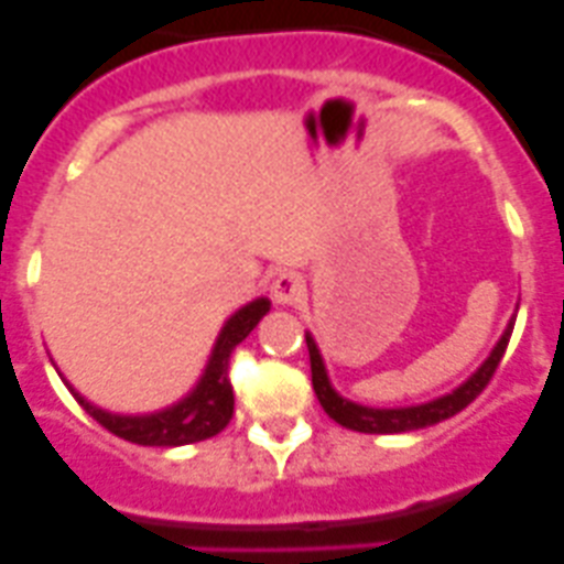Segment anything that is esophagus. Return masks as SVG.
<instances>
[{"mask_svg":"<svg viewBox=\"0 0 564 564\" xmlns=\"http://www.w3.org/2000/svg\"><path fill=\"white\" fill-rule=\"evenodd\" d=\"M272 297H275V303H281V305L300 303V300L305 297L303 275H300V272H294V270L281 272V275L272 281Z\"/></svg>","mask_w":564,"mask_h":564,"instance_id":"34e87169","label":"esophagus"}]
</instances>
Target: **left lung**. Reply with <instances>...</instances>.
I'll return each mask as SVG.
<instances>
[{
    "mask_svg": "<svg viewBox=\"0 0 564 564\" xmlns=\"http://www.w3.org/2000/svg\"><path fill=\"white\" fill-rule=\"evenodd\" d=\"M513 324L516 322L510 318L508 329H505V335L499 338V344L494 346V351L488 355V360L482 362V366L477 368V371L471 373V377L466 379L458 390L447 392V395L436 398V401L420 403V406L371 409V406H360V403L349 401V398H340L338 392L333 390V384H329L327 371H324L322 355H318V349H316V340L311 338V333H308L305 335V344H308V355H311V382H314L316 398H318V403L324 406V412H327L335 423L344 425V429L360 431V434H403V431L425 429V425L442 423V420L458 414L460 409L469 406V403L475 401L482 390H486V384L491 382L494 371H497L499 362H502L505 349H508V344H510V335H513Z\"/></svg>",
    "mask_w": 564,
    "mask_h": 564,
    "instance_id": "8db88e82",
    "label": "left lung"
}]
</instances>
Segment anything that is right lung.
Returning a JSON list of instances; mask_svg holds the SVG:
<instances>
[{
    "label": "right lung",
    "instance_id": "right-lung-1",
    "mask_svg": "<svg viewBox=\"0 0 564 564\" xmlns=\"http://www.w3.org/2000/svg\"><path fill=\"white\" fill-rule=\"evenodd\" d=\"M270 311V300L259 297L248 303L246 308L237 311L235 316L226 322L220 329L218 340H215L213 357H209L204 377L198 379L196 390L187 392L180 403L163 409L155 414H139V417H124V414H111L104 409L93 406L84 401L76 390L70 388L76 401L87 409L89 417L98 420L104 429L111 431L119 440L135 442V445L147 447H180L193 445V442L209 440V436L220 434L229 425L231 414H235V390L229 382V360L237 344L248 338L250 329L261 322V316Z\"/></svg>",
    "mask_w": 564,
    "mask_h": 564
}]
</instances>
